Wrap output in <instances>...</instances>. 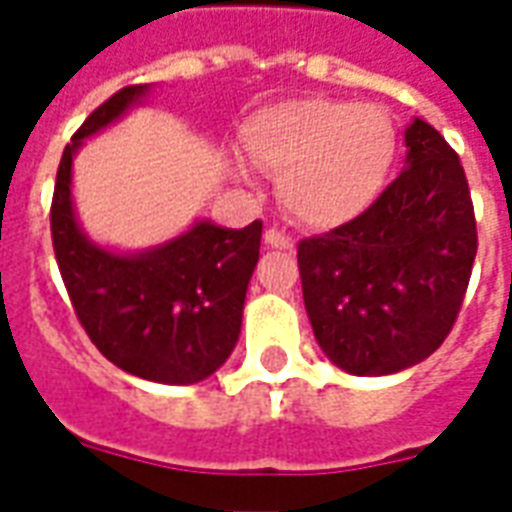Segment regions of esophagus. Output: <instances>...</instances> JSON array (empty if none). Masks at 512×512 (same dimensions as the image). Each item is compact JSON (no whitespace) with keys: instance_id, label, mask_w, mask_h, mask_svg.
Returning <instances> with one entry per match:
<instances>
[{"instance_id":"obj_1","label":"esophagus","mask_w":512,"mask_h":512,"mask_svg":"<svg viewBox=\"0 0 512 512\" xmlns=\"http://www.w3.org/2000/svg\"><path fill=\"white\" fill-rule=\"evenodd\" d=\"M266 244L271 246V249H293V246H296L290 235L279 233V230H274V227H271V230H266Z\"/></svg>"}]
</instances>
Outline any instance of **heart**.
<instances>
[{"instance_id": "obj_1", "label": "heart", "mask_w": 512, "mask_h": 512, "mask_svg": "<svg viewBox=\"0 0 512 512\" xmlns=\"http://www.w3.org/2000/svg\"><path fill=\"white\" fill-rule=\"evenodd\" d=\"M252 164L282 175V202L301 224L332 230L378 200L395 158V128L373 104L293 98L257 109L241 128ZM246 175V164L233 158Z\"/></svg>"}]
</instances>
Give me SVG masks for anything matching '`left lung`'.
<instances>
[{
  "label": "left lung",
  "instance_id": "1",
  "mask_svg": "<svg viewBox=\"0 0 512 512\" xmlns=\"http://www.w3.org/2000/svg\"><path fill=\"white\" fill-rule=\"evenodd\" d=\"M477 255L472 194L458 153L414 117L406 169L354 222L299 244L304 307L329 362L389 376L450 334Z\"/></svg>",
  "mask_w": 512,
  "mask_h": 512
}]
</instances>
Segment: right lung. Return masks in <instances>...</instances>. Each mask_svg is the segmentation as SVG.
<instances>
[{
	"mask_svg": "<svg viewBox=\"0 0 512 512\" xmlns=\"http://www.w3.org/2000/svg\"><path fill=\"white\" fill-rule=\"evenodd\" d=\"M147 93V84L123 87L73 134L57 169L51 238L76 318L95 348L131 376L186 386L213 376L233 354L263 222L227 230L200 219L145 252H115L87 238L73 211V156Z\"/></svg>",
	"mask_w": 512,
	"mask_h": 512,
	"instance_id": "add662e5",
	"label": "right lung"
}]
</instances>
